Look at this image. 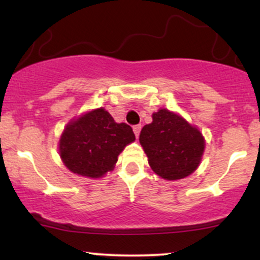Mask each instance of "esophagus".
I'll list each match as a JSON object with an SVG mask.
<instances>
[{"label":"esophagus","instance_id":"obj_1","mask_svg":"<svg viewBox=\"0 0 260 260\" xmlns=\"http://www.w3.org/2000/svg\"><path fill=\"white\" fill-rule=\"evenodd\" d=\"M140 126H134L133 127V132H134V134H136V137L137 138H138V136H139V132H140Z\"/></svg>","mask_w":260,"mask_h":260}]
</instances>
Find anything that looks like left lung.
<instances>
[{
    "instance_id": "1",
    "label": "left lung",
    "mask_w": 260,
    "mask_h": 260,
    "mask_svg": "<svg viewBox=\"0 0 260 260\" xmlns=\"http://www.w3.org/2000/svg\"><path fill=\"white\" fill-rule=\"evenodd\" d=\"M139 142L153 171L169 181L193 174L205 147L198 128L166 109L153 113V122L142 128Z\"/></svg>"
}]
</instances>
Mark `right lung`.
<instances>
[{
	"instance_id": "obj_1",
	"label": "right lung",
	"mask_w": 260,
	"mask_h": 260,
	"mask_svg": "<svg viewBox=\"0 0 260 260\" xmlns=\"http://www.w3.org/2000/svg\"><path fill=\"white\" fill-rule=\"evenodd\" d=\"M134 140L132 127L116 123L100 107L67 124L59 139V156L73 174L99 178L113 170L118 155Z\"/></svg>"
}]
</instances>
